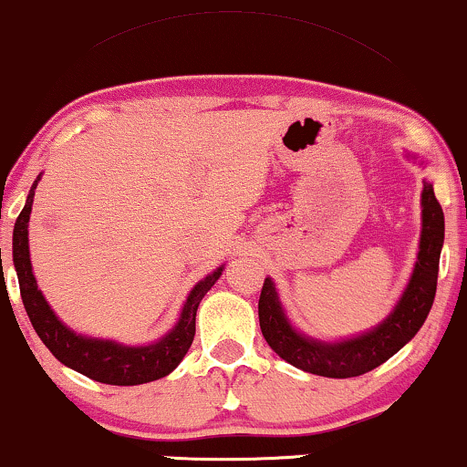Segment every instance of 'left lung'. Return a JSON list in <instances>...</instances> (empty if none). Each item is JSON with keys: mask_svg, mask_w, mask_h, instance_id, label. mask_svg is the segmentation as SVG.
<instances>
[{"mask_svg": "<svg viewBox=\"0 0 467 467\" xmlns=\"http://www.w3.org/2000/svg\"><path fill=\"white\" fill-rule=\"evenodd\" d=\"M444 245V211L435 198L433 185L424 181L422 187V233L420 250L410 285L400 295L399 304L379 326L356 338L338 342L315 340L299 334L285 315L275 285L265 277L258 299V321L267 345L282 359L306 373L347 379L368 373L390 359L422 327L435 299L440 271V252Z\"/></svg>", "mask_w": 467, "mask_h": 467, "instance_id": "8db88e82", "label": "left lung"}]
</instances>
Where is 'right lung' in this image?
<instances>
[{
	"label": "right lung",
	"mask_w": 467,
	"mask_h": 467,
	"mask_svg": "<svg viewBox=\"0 0 467 467\" xmlns=\"http://www.w3.org/2000/svg\"><path fill=\"white\" fill-rule=\"evenodd\" d=\"M40 176L34 181L32 190L27 193L26 206L16 217L13 233V261L19 277L21 299L26 312L36 329L38 338L45 347L64 366L77 370V373L90 377L94 381L109 383V386H138V383H149L170 375L185 353L190 351L193 334H196V312L202 297L211 291V286L220 280L223 267H217L204 280H200L192 288L187 297L179 323L157 340L155 345L146 347H127L114 340L90 338V336L75 334L73 329L64 326L51 306L47 304L43 293L38 291L36 277L32 274V261H29V244H27V222L32 213L34 190H36Z\"/></svg>",
	"instance_id": "right-lung-1"
}]
</instances>
